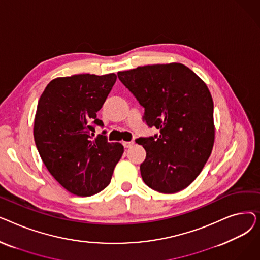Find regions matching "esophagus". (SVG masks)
<instances>
[{
	"instance_id": "1",
	"label": "esophagus",
	"mask_w": 260,
	"mask_h": 260,
	"mask_svg": "<svg viewBox=\"0 0 260 260\" xmlns=\"http://www.w3.org/2000/svg\"><path fill=\"white\" fill-rule=\"evenodd\" d=\"M122 144H123V146H124L125 148H128V147L133 146L134 142H133V141H123V142H122Z\"/></svg>"
}]
</instances>
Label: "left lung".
I'll return each mask as SVG.
<instances>
[{"label":"left lung","mask_w":260,"mask_h":260,"mask_svg":"<svg viewBox=\"0 0 260 260\" xmlns=\"http://www.w3.org/2000/svg\"><path fill=\"white\" fill-rule=\"evenodd\" d=\"M118 78L144 108L143 121L160 135L139 138L146 157L140 166L147 186L173 194L192 183L214 144V104L206 83L180 63L146 65Z\"/></svg>","instance_id":"left-lung-1"}]
</instances>
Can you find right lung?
Masks as SVG:
<instances>
[{"label":"right lung","instance_id":"add662e5","mask_svg":"<svg viewBox=\"0 0 260 260\" xmlns=\"http://www.w3.org/2000/svg\"><path fill=\"white\" fill-rule=\"evenodd\" d=\"M117 76L89 74L57 78L40 97L34 137L45 167L64 188L77 196L101 192L112 179L123 145L109 143L97 113Z\"/></svg>","mask_w":260,"mask_h":260}]
</instances>
